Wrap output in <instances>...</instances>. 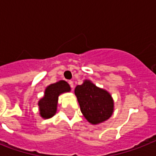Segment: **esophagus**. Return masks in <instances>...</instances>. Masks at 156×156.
Returning <instances> with one entry per match:
<instances>
[{"mask_svg":"<svg viewBox=\"0 0 156 156\" xmlns=\"http://www.w3.org/2000/svg\"><path fill=\"white\" fill-rule=\"evenodd\" d=\"M68 83H69V86H70V87H71V88H73V81H69Z\"/></svg>","mask_w":156,"mask_h":156,"instance_id":"1","label":"esophagus"}]
</instances>
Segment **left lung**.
<instances>
[{"label": "left lung", "instance_id": "8db88e82", "mask_svg": "<svg viewBox=\"0 0 156 156\" xmlns=\"http://www.w3.org/2000/svg\"><path fill=\"white\" fill-rule=\"evenodd\" d=\"M74 93L82 113L92 125L102 123L112 115L114 103L112 95L90 80H85L82 85L77 86Z\"/></svg>", "mask_w": 156, "mask_h": 156}]
</instances>
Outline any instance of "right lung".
I'll list each match as a JSON object with an SVG mask.
<instances>
[{"label":"right lung","mask_w":156,"mask_h":156,"mask_svg":"<svg viewBox=\"0 0 156 156\" xmlns=\"http://www.w3.org/2000/svg\"><path fill=\"white\" fill-rule=\"evenodd\" d=\"M70 90L68 83L64 80L48 86L45 89L44 96L40 99L38 103L40 116L44 119L51 118L53 116L56 112L58 96L62 93L70 91Z\"/></svg>","instance_id":"1"}]
</instances>
